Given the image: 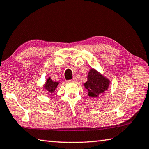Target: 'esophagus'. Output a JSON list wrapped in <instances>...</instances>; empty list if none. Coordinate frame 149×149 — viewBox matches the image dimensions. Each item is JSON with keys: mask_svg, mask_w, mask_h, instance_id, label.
Here are the masks:
<instances>
[{"mask_svg": "<svg viewBox=\"0 0 149 149\" xmlns=\"http://www.w3.org/2000/svg\"><path fill=\"white\" fill-rule=\"evenodd\" d=\"M76 81H77V79H76V78H73V79H72V80H69V82H75Z\"/></svg>", "mask_w": 149, "mask_h": 149, "instance_id": "obj_1", "label": "esophagus"}]
</instances>
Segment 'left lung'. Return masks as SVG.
<instances>
[{"mask_svg":"<svg viewBox=\"0 0 149 149\" xmlns=\"http://www.w3.org/2000/svg\"><path fill=\"white\" fill-rule=\"evenodd\" d=\"M109 80L96 71L90 69L88 75V81L84 83V86L88 90V94L90 97H97L108 89Z\"/></svg>","mask_w":149,"mask_h":149,"instance_id":"8db88e82","label":"left lung"}]
</instances>
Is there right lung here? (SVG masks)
<instances>
[{
    "instance_id": "1",
    "label": "right lung",
    "mask_w": 149,
    "mask_h": 149,
    "mask_svg": "<svg viewBox=\"0 0 149 149\" xmlns=\"http://www.w3.org/2000/svg\"><path fill=\"white\" fill-rule=\"evenodd\" d=\"M59 84V82H53L51 80L50 78H48L46 80V82L44 86V88L48 91V92L50 93H53L56 88H57V86Z\"/></svg>"
}]
</instances>
